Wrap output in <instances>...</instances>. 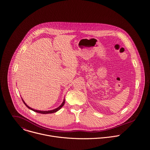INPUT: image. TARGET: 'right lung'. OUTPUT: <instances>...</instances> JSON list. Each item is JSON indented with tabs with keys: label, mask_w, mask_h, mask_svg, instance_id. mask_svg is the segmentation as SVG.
<instances>
[{
	"label": "right lung",
	"mask_w": 150,
	"mask_h": 150,
	"mask_svg": "<svg viewBox=\"0 0 150 150\" xmlns=\"http://www.w3.org/2000/svg\"><path fill=\"white\" fill-rule=\"evenodd\" d=\"M22 101H23V103H24V104L29 108V109H30V110H32L33 111H35V112H38V113H40V114H52V113H54V112H57L58 111H59L63 106H64V105L65 104V99H64V101L62 102V103L61 104V105L59 106V107H58V108H55V109H54V110H49V111H40V110H35V109H33V108H30V107H29L26 103H25V102L23 101V99H22Z\"/></svg>",
	"instance_id": "1"
}]
</instances>
